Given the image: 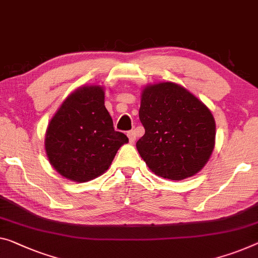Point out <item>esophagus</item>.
<instances>
[{
	"mask_svg": "<svg viewBox=\"0 0 258 258\" xmlns=\"http://www.w3.org/2000/svg\"><path fill=\"white\" fill-rule=\"evenodd\" d=\"M127 137L130 139V142H134L137 139V134H136V131H128L127 132Z\"/></svg>",
	"mask_w": 258,
	"mask_h": 258,
	"instance_id": "obj_1",
	"label": "esophagus"
}]
</instances>
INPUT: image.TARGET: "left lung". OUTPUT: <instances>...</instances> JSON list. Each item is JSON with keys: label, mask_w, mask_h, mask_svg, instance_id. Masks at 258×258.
Instances as JSON below:
<instances>
[{"label": "left lung", "mask_w": 258, "mask_h": 258, "mask_svg": "<svg viewBox=\"0 0 258 258\" xmlns=\"http://www.w3.org/2000/svg\"><path fill=\"white\" fill-rule=\"evenodd\" d=\"M139 118L145 134L138 140L137 149L155 175L172 180L191 177L212 155L213 114L179 84L162 82L145 87Z\"/></svg>", "instance_id": "8db88e82"}]
</instances>
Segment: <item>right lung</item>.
Masks as SVG:
<instances>
[{"instance_id": "1", "label": "right lung", "mask_w": 258, "mask_h": 258, "mask_svg": "<svg viewBox=\"0 0 258 258\" xmlns=\"http://www.w3.org/2000/svg\"><path fill=\"white\" fill-rule=\"evenodd\" d=\"M127 142L124 133L113 128L104 105V89L84 86L72 92L51 119L45 151L61 176L82 183L104 174Z\"/></svg>"}]
</instances>
